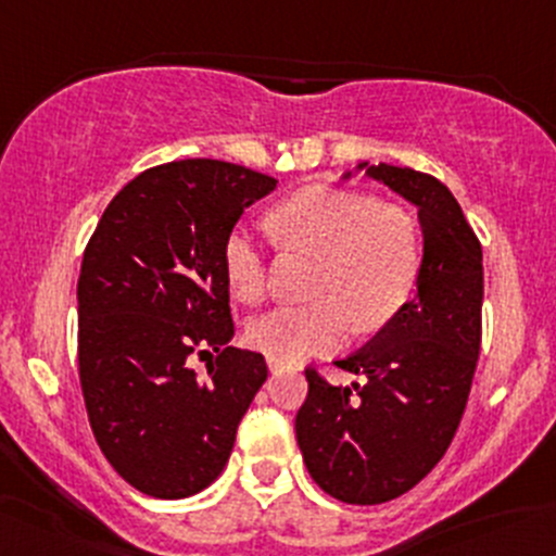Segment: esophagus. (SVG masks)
Here are the masks:
<instances>
[{"mask_svg":"<svg viewBox=\"0 0 556 556\" xmlns=\"http://www.w3.org/2000/svg\"><path fill=\"white\" fill-rule=\"evenodd\" d=\"M268 369H271V371H282L285 369V364L282 362H274V358H268Z\"/></svg>","mask_w":556,"mask_h":556,"instance_id":"34e87169","label":"esophagus"}]
</instances>
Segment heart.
<instances>
[{
  "instance_id": "heart-1",
  "label": "heart",
  "mask_w": 556,
  "mask_h": 556,
  "mask_svg": "<svg viewBox=\"0 0 556 556\" xmlns=\"http://www.w3.org/2000/svg\"><path fill=\"white\" fill-rule=\"evenodd\" d=\"M285 248L321 261L308 306H285L250 321L248 343L282 364L327 356L358 332H377L399 316L417 288L425 245L417 218L364 192L311 187L271 211ZM231 295L255 306L266 298L264 242L235 227L222 248Z\"/></svg>"
}]
</instances>
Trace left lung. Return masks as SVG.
Returning a JSON list of instances; mask_svg holds the SVG:
<instances>
[{
  "label": "left lung",
  "instance_id": "8db88e82",
  "mask_svg": "<svg viewBox=\"0 0 556 556\" xmlns=\"http://www.w3.org/2000/svg\"><path fill=\"white\" fill-rule=\"evenodd\" d=\"M358 168L419 208L417 295L362 351L334 362L364 386H329L306 367L295 438L321 491L345 504H382L443 459L462 422L483 338V248L435 176L388 163Z\"/></svg>",
  "mask_w": 556,
  "mask_h": 556
}]
</instances>
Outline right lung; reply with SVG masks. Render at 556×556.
Instances as JSON below:
<instances>
[{"instance_id":"obj_1","label":"right lung","mask_w":556,"mask_h":556,"mask_svg":"<svg viewBox=\"0 0 556 556\" xmlns=\"http://www.w3.org/2000/svg\"><path fill=\"white\" fill-rule=\"evenodd\" d=\"M271 176L211 157L142 170L102 213L78 274V380L105 459L137 491L187 498L227 467L268 369L235 334L222 248ZM217 351L210 377L188 367Z\"/></svg>"}]
</instances>
